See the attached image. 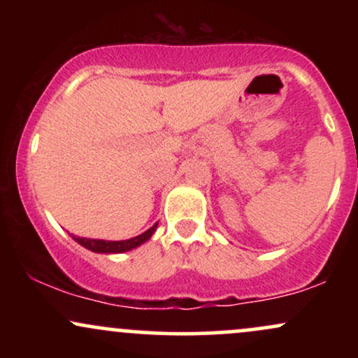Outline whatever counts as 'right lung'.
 <instances>
[{
  "label": "right lung",
  "instance_id": "right-lung-1",
  "mask_svg": "<svg viewBox=\"0 0 358 358\" xmlns=\"http://www.w3.org/2000/svg\"><path fill=\"white\" fill-rule=\"evenodd\" d=\"M156 227H158V222L153 225V227L148 229L146 232L139 234L136 237H131V239L126 241H104V239H89V237H77L72 236L73 241L79 242L82 248L92 250V252L97 254H121V252H127L131 249H136L138 245L145 244L146 241L151 239Z\"/></svg>",
  "mask_w": 358,
  "mask_h": 358
}]
</instances>
